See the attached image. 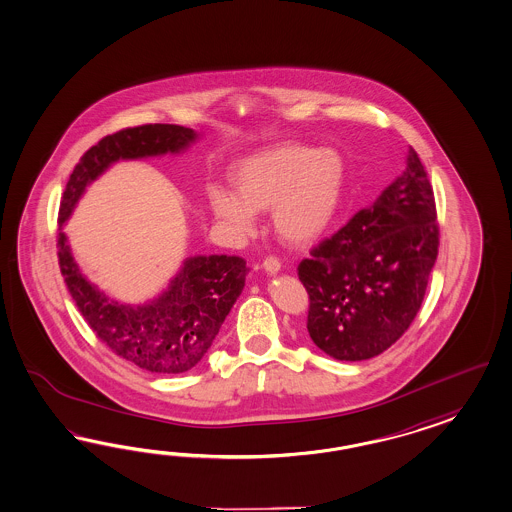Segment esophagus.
I'll list each match as a JSON object with an SVG mask.
<instances>
[{"mask_svg":"<svg viewBox=\"0 0 512 512\" xmlns=\"http://www.w3.org/2000/svg\"><path fill=\"white\" fill-rule=\"evenodd\" d=\"M263 268L266 274L274 276V274H277V272L281 270V263L277 261L276 257H266L263 261Z\"/></svg>","mask_w":512,"mask_h":512,"instance_id":"34e87169","label":"esophagus"}]
</instances>
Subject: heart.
I'll return each mask as SVG.
<instances>
[{
	"mask_svg": "<svg viewBox=\"0 0 512 512\" xmlns=\"http://www.w3.org/2000/svg\"><path fill=\"white\" fill-rule=\"evenodd\" d=\"M231 192L210 190L208 207L236 235H249L255 214L272 210L277 238L291 248L313 244L332 223L345 194L346 166L335 149L283 141L253 152L229 171Z\"/></svg>",
	"mask_w": 512,
	"mask_h": 512,
	"instance_id": "obj_1",
	"label": "heart"
}]
</instances>
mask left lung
<instances>
[{
    "instance_id": "1",
    "label": "left lung",
    "mask_w": 512,
    "mask_h": 512,
    "mask_svg": "<svg viewBox=\"0 0 512 512\" xmlns=\"http://www.w3.org/2000/svg\"><path fill=\"white\" fill-rule=\"evenodd\" d=\"M438 246L434 192L410 147L401 177L298 266L313 343L341 361L382 354L423 304Z\"/></svg>"
}]
</instances>
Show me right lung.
Segmentation results:
<instances>
[{
	"label": "right lung",
	"mask_w": 512,
	"mask_h": 512,
	"mask_svg": "<svg viewBox=\"0 0 512 512\" xmlns=\"http://www.w3.org/2000/svg\"><path fill=\"white\" fill-rule=\"evenodd\" d=\"M197 139L192 128L143 125L100 139L80 158L70 175L59 223L69 220L85 188L119 160H139L186 151ZM61 274L89 328L123 360L154 374L194 369L229 315L246 283V261L229 255L188 257L158 298L126 305L100 291L74 261L67 235H57Z\"/></svg>",
	"instance_id": "add662e5"
}]
</instances>
